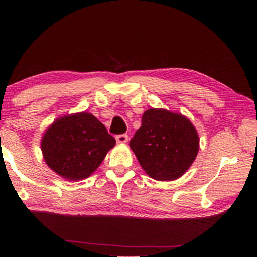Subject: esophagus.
Segmentation results:
<instances>
[{"instance_id":"esophagus-1","label":"esophagus","mask_w":257,"mask_h":257,"mask_svg":"<svg viewBox=\"0 0 257 257\" xmlns=\"http://www.w3.org/2000/svg\"><path fill=\"white\" fill-rule=\"evenodd\" d=\"M116 140L118 144H125L128 141V135L127 134H121L116 136Z\"/></svg>"}]
</instances>
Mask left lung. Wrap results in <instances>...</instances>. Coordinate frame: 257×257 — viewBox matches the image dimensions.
<instances>
[{
	"label": "left lung",
	"mask_w": 257,
	"mask_h": 257,
	"mask_svg": "<svg viewBox=\"0 0 257 257\" xmlns=\"http://www.w3.org/2000/svg\"><path fill=\"white\" fill-rule=\"evenodd\" d=\"M144 170L160 181L176 180L192 165L199 136L188 118L165 109L145 111L129 143Z\"/></svg>",
	"instance_id": "obj_1"
}]
</instances>
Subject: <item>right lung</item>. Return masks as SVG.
Wrapping results in <instances>:
<instances>
[{"instance_id":"obj_1","label":"right lung","mask_w":257,"mask_h":257,"mask_svg":"<svg viewBox=\"0 0 257 257\" xmlns=\"http://www.w3.org/2000/svg\"><path fill=\"white\" fill-rule=\"evenodd\" d=\"M41 145L47 166L58 176L77 181L99 167L116 140L95 116L79 112L57 119Z\"/></svg>"}]
</instances>
